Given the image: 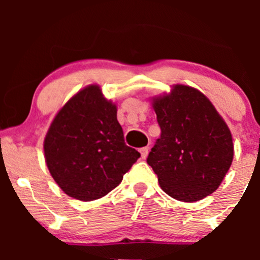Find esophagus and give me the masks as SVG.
I'll return each mask as SVG.
<instances>
[{
  "mask_svg": "<svg viewBox=\"0 0 260 260\" xmlns=\"http://www.w3.org/2000/svg\"><path fill=\"white\" fill-rule=\"evenodd\" d=\"M140 155H142V159H147L148 153H149V148L144 147V148H140Z\"/></svg>",
  "mask_w": 260,
  "mask_h": 260,
  "instance_id": "obj_1",
  "label": "esophagus"
}]
</instances>
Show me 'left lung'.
<instances>
[{"mask_svg": "<svg viewBox=\"0 0 260 260\" xmlns=\"http://www.w3.org/2000/svg\"><path fill=\"white\" fill-rule=\"evenodd\" d=\"M161 134L147 162L160 187L181 202H197L214 193L234 159L228 124L204 94L177 84L153 100Z\"/></svg>", "mask_w": 260, "mask_h": 260, "instance_id": "left-lung-1", "label": "left lung"}]
</instances>
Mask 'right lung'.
I'll return each mask as SVG.
<instances>
[{
	"label": "right lung",
	"mask_w": 260,
	"mask_h": 260,
	"mask_svg": "<svg viewBox=\"0 0 260 260\" xmlns=\"http://www.w3.org/2000/svg\"><path fill=\"white\" fill-rule=\"evenodd\" d=\"M44 151L59 188L84 202L111 192L140 156L126 145L116 105L98 85L78 91L59 110L45 137Z\"/></svg>",
	"instance_id": "right-lung-1"
}]
</instances>
